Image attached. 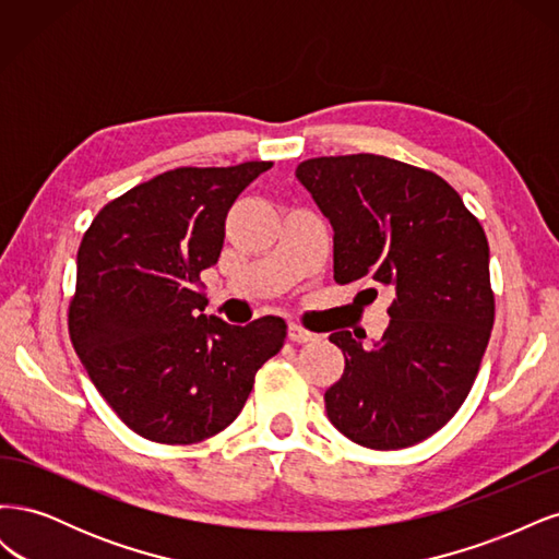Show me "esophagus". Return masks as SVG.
Here are the masks:
<instances>
[{"instance_id":"obj_1","label":"esophagus","mask_w":559,"mask_h":559,"mask_svg":"<svg viewBox=\"0 0 559 559\" xmlns=\"http://www.w3.org/2000/svg\"><path fill=\"white\" fill-rule=\"evenodd\" d=\"M289 337H292L294 343H312V341H317V333L302 329L300 324H296V321H292V324H289Z\"/></svg>"}]
</instances>
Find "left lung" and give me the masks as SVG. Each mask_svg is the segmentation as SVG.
Here are the masks:
<instances>
[{
    "instance_id": "8db88e82",
    "label": "left lung",
    "mask_w": 559,
    "mask_h": 559,
    "mask_svg": "<svg viewBox=\"0 0 559 559\" xmlns=\"http://www.w3.org/2000/svg\"><path fill=\"white\" fill-rule=\"evenodd\" d=\"M296 179L331 222L335 282L394 296L373 347L331 333L345 354L331 425L373 450L425 441L468 396L495 324L485 230L448 181L384 156L310 158Z\"/></svg>"
}]
</instances>
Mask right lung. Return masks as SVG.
<instances>
[{
    "mask_svg": "<svg viewBox=\"0 0 559 559\" xmlns=\"http://www.w3.org/2000/svg\"><path fill=\"white\" fill-rule=\"evenodd\" d=\"M273 163L179 167L103 207L76 253L70 337L97 392L148 441L189 445L240 415L286 337L280 317L230 326L195 292L233 202Z\"/></svg>",
    "mask_w": 559,
    "mask_h": 559,
    "instance_id": "obj_1",
    "label": "right lung"
}]
</instances>
